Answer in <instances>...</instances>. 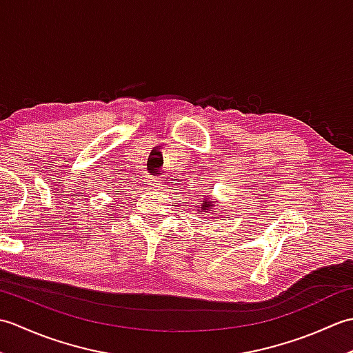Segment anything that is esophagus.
I'll list each match as a JSON object with an SVG mask.
<instances>
[{"label":"esophagus","mask_w":353,"mask_h":353,"mask_svg":"<svg viewBox=\"0 0 353 353\" xmlns=\"http://www.w3.org/2000/svg\"><path fill=\"white\" fill-rule=\"evenodd\" d=\"M152 185L154 186V188L156 190H163V179H161V177H157V179H153V181H152Z\"/></svg>","instance_id":"obj_1"}]
</instances>
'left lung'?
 <instances>
[{"label":"left lung","mask_w":353,"mask_h":353,"mask_svg":"<svg viewBox=\"0 0 353 353\" xmlns=\"http://www.w3.org/2000/svg\"><path fill=\"white\" fill-rule=\"evenodd\" d=\"M214 206H215V201L211 197L205 196L203 199H201V201L196 208H197L199 214H208V212H210L214 209ZM211 214H215V211H213ZM212 216H216V215H212Z\"/></svg>","instance_id":"8db88e82"}]
</instances>
